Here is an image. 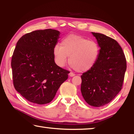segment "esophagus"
<instances>
[{"label":"esophagus","instance_id":"obj_1","mask_svg":"<svg viewBox=\"0 0 134 134\" xmlns=\"http://www.w3.org/2000/svg\"><path fill=\"white\" fill-rule=\"evenodd\" d=\"M69 76L70 77H73V76H75V74H74V73H72V72H70L69 73Z\"/></svg>","mask_w":134,"mask_h":134}]
</instances>
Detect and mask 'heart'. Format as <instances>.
<instances>
[{
	"label": "heart",
	"instance_id": "obj_1",
	"mask_svg": "<svg viewBox=\"0 0 134 134\" xmlns=\"http://www.w3.org/2000/svg\"><path fill=\"white\" fill-rule=\"evenodd\" d=\"M99 53L100 47L96 42L73 34L63 38L61 46L56 45L54 48V55L58 65L64 66L69 56L70 66L79 72L92 69L96 64Z\"/></svg>",
	"mask_w": 134,
	"mask_h": 134
}]
</instances>
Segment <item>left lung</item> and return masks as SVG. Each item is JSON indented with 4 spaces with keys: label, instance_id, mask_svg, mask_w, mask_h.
<instances>
[{
    "label": "left lung",
    "instance_id": "1",
    "mask_svg": "<svg viewBox=\"0 0 134 134\" xmlns=\"http://www.w3.org/2000/svg\"><path fill=\"white\" fill-rule=\"evenodd\" d=\"M100 48L94 67L81 76V92L89 105L100 107L112 100L122 89L126 60L116 40L92 32Z\"/></svg>",
    "mask_w": 134,
    "mask_h": 134
}]
</instances>
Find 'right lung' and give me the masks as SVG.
Returning <instances> with one entry per match:
<instances>
[{
  "label": "right lung",
  "instance_id": "obj_1",
  "mask_svg": "<svg viewBox=\"0 0 134 134\" xmlns=\"http://www.w3.org/2000/svg\"><path fill=\"white\" fill-rule=\"evenodd\" d=\"M60 32L52 29L26 34L17 42L11 60L13 83L25 99L38 105L53 100L69 71L54 62Z\"/></svg>",
  "mask_w": 134,
  "mask_h": 134
}]
</instances>
